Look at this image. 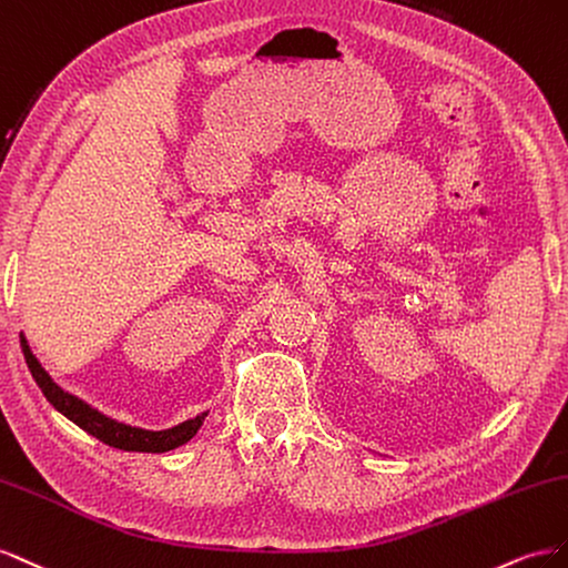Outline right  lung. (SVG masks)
Listing matches in <instances>:
<instances>
[{"label": "right lung", "mask_w": 568, "mask_h": 568, "mask_svg": "<svg viewBox=\"0 0 568 568\" xmlns=\"http://www.w3.org/2000/svg\"><path fill=\"white\" fill-rule=\"evenodd\" d=\"M21 349H23L26 364L30 368L32 378H36L42 395L50 399L52 407L67 418H71L78 428H83L85 433H90L92 437H97V440H102L109 447L125 449V452H169V449L185 445L204 424L206 414L194 416V418L185 420V424L169 428V430H144V428L119 424V420H113L97 409H92L90 404H85L83 399L63 393L61 387L50 378V374H47V371L40 366V362L36 359V354L30 352L28 339L23 335H21Z\"/></svg>", "instance_id": "1"}]
</instances>
